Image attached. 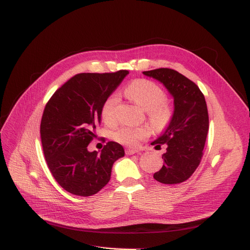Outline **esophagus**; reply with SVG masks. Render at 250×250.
Returning <instances> with one entry per match:
<instances>
[{
    "mask_svg": "<svg viewBox=\"0 0 250 250\" xmlns=\"http://www.w3.org/2000/svg\"><path fill=\"white\" fill-rule=\"evenodd\" d=\"M139 152H140V150H138V149H133V148H127V149L125 150V153H126L127 155H132V154L139 153Z\"/></svg>",
    "mask_w": 250,
    "mask_h": 250,
    "instance_id": "obj_1",
    "label": "esophagus"
}]
</instances>
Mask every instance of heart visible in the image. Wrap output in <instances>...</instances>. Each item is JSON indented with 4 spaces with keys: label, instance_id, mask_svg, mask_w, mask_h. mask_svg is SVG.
I'll use <instances>...</instances> for the list:
<instances>
[{
    "label": "heart",
    "instance_id": "heart-1",
    "mask_svg": "<svg viewBox=\"0 0 250 250\" xmlns=\"http://www.w3.org/2000/svg\"><path fill=\"white\" fill-rule=\"evenodd\" d=\"M126 95L147 110L148 119L155 128H162L169 123L172 117V109L164 100V90L155 83L141 79L130 83L126 88ZM120 96L117 93L109 95L104 100L101 107V118L105 124L112 125L117 120V108ZM150 134L148 127L123 126L112 131L111 138L126 146H135L139 141L147 138Z\"/></svg>",
    "mask_w": 250,
    "mask_h": 250
}]
</instances>
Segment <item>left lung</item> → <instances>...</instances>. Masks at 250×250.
Masks as SVG:
<instances>
[{
    "instance_id": "left-lung-1",
    "label": "left lung",
    "mask_w": 250,
    "mask_h": 250,
    "mask_svg": "<svg viewBox=\"0 0 250 250\" xmlns=\"http://www.w3.org/2000/svg\"><path fill=\"white\" fill-rule=\"evenodd\" d=\"M160 81L174 99V111L168 127L151 145L167 146L164 165L154 179L165 185H176L192 176L203 155L208 131L207 102L199 87L175 70L161 67L143 72Z\"/></svg>"
}]
</instances>
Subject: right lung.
<instances>
[{"label": "right lung", "instance_id": "1", "mask_svg": "<svg viewBox=\"0 0 250 250\" xmlns=\"http://www.w3.org/2000/svg\"><path fill=\"white\" fill-rule=\"evenodd\" d=\"M129 74L81 73L53 94L44 107L41 138L53 177L65 191L92 196L107 185L112 165L123 157L124 148L116 142L104 145L101 153L89 152L96 126L101 122V107Z\"/></svg>", "mask_w": 250, "mask_h": 250}]
</instances>
